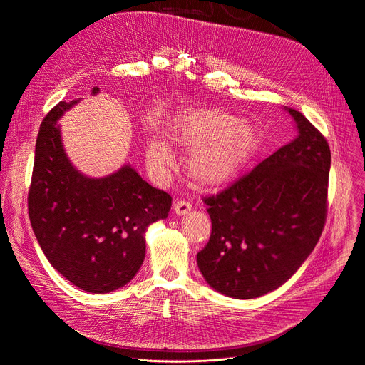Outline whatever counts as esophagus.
Segmentation results:
<instances>
[{"mask_svg":"<svg viewBox=\"0 0 365 365\" xmlns=\"http://www.w3.org/2000/svg\"><path fill=\"white\" fill-rule=\"evenodd\" d=\"M173 210H174L175 215L183 217V215H186L191 210V205L187 203V202H185V200H178V202L173 205Z\"/></svg>","mask_w":365,"mask_h":365,"instance_id":"obj_1","label":"esophagus"}]
</instances>
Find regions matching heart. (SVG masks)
<instances>
[{
    "label": "heart",
    "instance_id": "1",
    "mask_svg": "<svg viewBox=\"0 0 365 365\" xmlns=\"http://www.w3.org/2000/svg\"><path fill=\"white\" fill-rule=\"evenodd\" d=\"M167 138L178 150L190 153L186 171L202 190H218L237 180L264 143L256 123L215 108L175 112L167 124ZM147 160L158 173L174 167L173 151L159 138L148 143Z\"/></svg>",
    "mask_w": 365,
    "mask_h": 365
}]
</instances>
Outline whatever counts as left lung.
Returning <instances> with one entry per match:
<instances>
[{"mask_svg": "<svg viewBox=\"0 0 365 365\" xmlns=\"http://www.w3.org/2000/svg\"><path fill=\"white\" fill-rule=\"evenodd\" d=\"M297 136L205 203L212 233L197 265L215 291L255 299L308 259L326 221L331 150L304 116L285 108Z\"/></svg>", "mask_w": 365, "mask_h": 365, "instance_id": "left-lung-1", "label": "left lung"}]
</instances>
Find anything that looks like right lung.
I'll return each instance as SVG.
<instances>
[{"label":"right lung","instance_id":"add662e5","mask_svg":"<svg viewBox=\"0 0 365 365\" xmlns=\"http://www.w3.org/2000/svg\"><path fill=\"white\" fill-rule=\"evenodd\" d=\"M78 101H61L41 124L29 217L53 268L80 289L104 294L139 272L145 232L168 217L171 195L143 180L130 163L104 178H89L73 165L57 121Z\"/></svg>","mask_w":365,"mask_h":365}]
</instances>
